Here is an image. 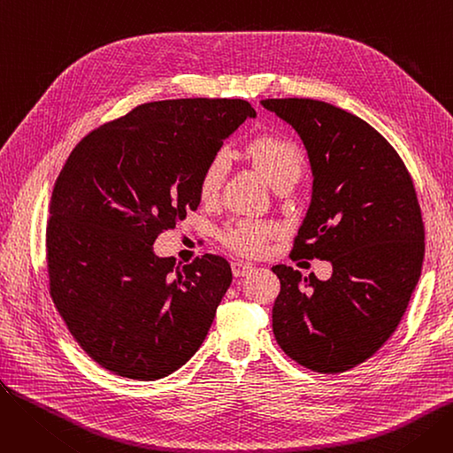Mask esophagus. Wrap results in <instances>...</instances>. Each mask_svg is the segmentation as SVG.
I'll return each instance as SVG.
<instances>
[{
  "label": "esophagus",
  "mask_w": 453,
  "mask_h": 453,
  "mask_svg": "<svg viewBox=\"0 0 453 453\" xmlns=\"http://www.w3.org/2000/svg\"><path fill=\"white\" fill-rule=\"evenodd\" d=\"M231 270H233V275H234V277H244V275L251 273L253 265L246 263V260H233V263H231Z\"/></svg>",
  "instance_id": "obj_1"
}]
</instances>
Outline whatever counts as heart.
Here are the masks:
<instances>
[{
	"mask_svg": "<svg viewBox=\"0 0 453 453\" xmlns=\"http://www.w3.org/2000/svg\"><path fill=\"white\" fill-rule=\"evenodd\" d=\"M248 157L255 163L257 169L270 181L272 187L287 180H296L303 171V152L296 142L282 135H258L251 139L246 147ZM231 156L227 150L214 152L205 163L200 174L198 190L203 200H211L219 195L226 176L229 173ZM270 226L242 219L234 220L224 231V241L248 255H257L265 250V242L270 234Z\"/></svg>",
	"mask_w": 453,
	"mask_h": 453,
	"instance_id": "heart-1",
	"label": "heart"
}]
</instances>
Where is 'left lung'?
Wrapping results in <instances>:
<instances>
[{"label": "left lung", "mask_w": 453, "mask_h": 453, "mask_svg": "<svg viewBox=\"0 0 453 453\" xmlns=\"http://www.w3.org/2000/svg\"><path fill=\"white\" fill-rule=\"evenodd\" d=\"M301 137L312 198L294 253L330 260L319 280L287 265L273 304V334L316 372L360 365L398 326L417 287L424 226L415 187L396 150L364 119L314 99L260 101Z\"/></svg>", "instance_id": "obj_1"}]
</instances>
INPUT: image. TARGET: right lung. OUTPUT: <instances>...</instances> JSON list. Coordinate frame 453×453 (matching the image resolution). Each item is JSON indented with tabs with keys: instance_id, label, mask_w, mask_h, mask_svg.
<instances>
[{
	"instance_id": "right-lung-1",
	"label": "right lung",
	"mask_w": 453,
	"mask_h": 453,
	"mask_svg": "<svg viewBox=\"0 0 453 453\" xmlns=\"http://www.w3.org/2000/svg\"><path fill=\"white\" fill-rule=\"evenodd\" d=\"M241 99L141 104L86 135L57 178L47 224L51 297L101 367L159 380L188 362L231 284L219 255L157 257V234L200 205L209 157L248 117Z\"/></svg>"
}]
</instances>
